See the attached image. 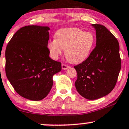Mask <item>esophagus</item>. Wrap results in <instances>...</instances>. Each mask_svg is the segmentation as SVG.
<instances>
[{"label":"esophagus","instance_id":"34e87169","mask_svg":"<svg viewBox=\"0 0 129 129\" xmlns=\"http://www.w3.org/2000/svg\"><path fill=\"white\" fill-rule=\"evenodd\" d=\"M69 66H67V65L66 64H63V63H62V69L63 70H66V69H67L69 68Z\"/></svg>","mask_w":129,"mask_h":129}]
</instances>
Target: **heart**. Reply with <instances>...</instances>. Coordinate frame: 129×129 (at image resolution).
<instances>
[{
    "instance_id": "1",
    "label": "heart",
    "mask_w": 129,
    "mask_h": 129,
    "mask_svg": "<svg viewBox=\"0 0 129 129\" xmlns=\"http://www.w3.org/2000/svg\"><path fill=\"white\" fill-rule=\"evenodd\" d=\"M95 44V37L90 32L79 28H66L58 30L55 39L49 40L47 48L53 58H57L66 50L67 59L72 63H79L90 55Z\"/></svg>"
}]
</instances>
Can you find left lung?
<instances>
[{
  "label": "left lung",
  "mask_w": 129,
  "mask_h": 129,
  "mask_svg": "<svg viewBox=\"0 0 129 129\" xmlns=\"http://www.w3.org/2000/svg\"><path fill=\"white\" fill-rule=\"evenodd\" d=\"M96 32V46L85 60L74 66L75 82L79 94L95 100L109 94L115 87L121 69L119 44L114 35L101 24H92Z\"/></svg>",
  "instance_id": "1"
}]
</instances>
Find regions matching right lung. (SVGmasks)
Segmentation results:
<instances>
[{
    "label": "right lung",
    "instance_id": "add662e5",
    "mask_svg": "<svg viewBox=\"0 0 129 129\" xmlns=\"http://www.w3.org/2000/svg\"><path fill=\"white\" fill-rule=\"evenodd\" d=\"M50 28L28 25L18 30L6 50V73L14 90L31 101L45 98L53 85V75L61 63L49 57Z\"/></svg>",
    "mask_w": 129,
    "mask_h": 129
}]
</instances>
